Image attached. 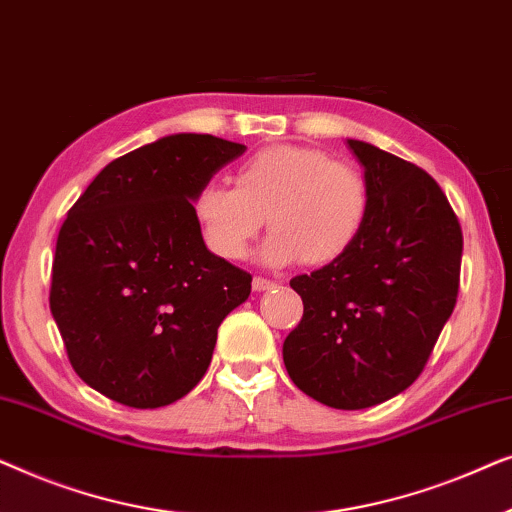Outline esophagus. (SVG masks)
Listing matches in <instances>:
<instances>
[{
    "label": "esophagus",
    "instance_id": "obj_1",
    "mask_svg": "<svg viewBox=\"0 0 512 512\" xmlns=\"http://www.w3.org/2000/svg\"><path fill=\"white\" fill-rule=\"evenodd\" d=\"M251 286H254V291H270V289H275V282H270V279H265V277H254V282H251Z\"/></svg>",
    "mask_w": 512,
    "mask_h": 512
}]
</instances>
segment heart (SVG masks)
Returning a JSON list of instances; mask_svg holds the SVG:
<instances>
[{
	"instance_id": "1",
	"label": "heart",
	"mask_w": 512,
	"mask_h": 512,
	"mask_svg": "<svg viewBox=\"0 0 512 512\" xmlns=\"http://www.w3.org/2000/svg\"><path fill=\"white\" fill-rule=\"evenodd\" d=\"M370 207L361 170L310 146L275 144L256 151L235 170V186L207 181L193 195L202 240L216 256L237 261L263 221V263L324 265L356 242Z\"/></svg>"
}]
</instances>
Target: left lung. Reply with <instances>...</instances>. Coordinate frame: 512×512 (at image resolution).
<instances>
[{"label": "left lung", "instance_id": "1", "mask_svg": "<svg viewBox=\"0 0 512 512\" xmlns=\"http://www.w3.org/2000/svg\"><path fill=\"white\" fill-rule=\"evenodd\" d=\"M368 181L356 242L321 270L291 279L303 319L286 335L289 377L338 410L384 403L410 387L457 303L464 237L422 167L347 139Z\"/></svg>", "mask_w": 512, "mask_h": 512}]
</instances>
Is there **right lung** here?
Returning a JSON list of instances; mask_svg holds the SVG:
<instances>
[{"label": "right lung", "instance_id": "right-lung-1", "mask_svg": "<svg viewBox=\"0 0 512 512\" xmlns=\"http://www.w3.org/2000/svg\"><path fill=\"white\" fill-rule=\"evenodd\" d=\"M247 151L212 135L160 137L111 160L55 244L51 312L76 375L130 408H163L207 373L221 321L251 275L212 254L193 195Z\"/></svg>", "mask_w": 512, "mask_h": 512}]
</instances>
